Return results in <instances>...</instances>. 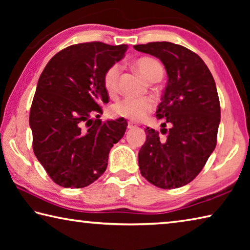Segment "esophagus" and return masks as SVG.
<instances>
[{
    "instance_id": "esophagus-1",
    "label": "esophagus",
    "mask_w": 250,
    "mask_h": 250,
    "mask_svg": "<svg viewBox=\"0 0 250 250\" xmlns=\"http://www.w3.org/2000/svg\"><path fill=\"white\" fill-rule=\"evenodd\" d=\"M137 126V125L133 124V122H128V128L129 129H132V128H135Z\"/></svg>"
}]
</instances>
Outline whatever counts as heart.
<instances>
[{
  "instance_id": "b5f03b06",
  "label": "heart",
  "mask_w": 250,
  "mask_h": 250,
  "mask_svg": "<svg viewBox=\"0 0 250 250\" xmlns=\"http://www.w3.org/2000/svg\"><path fill=\"white\" fill-rule=\"evenodd\" d=\"M134 67L145 79L149 82L156 76L163 75V67L158 61L150 57H143L134 62ZM120 66H110L104 75V87L109 96H116L119 83ZM154 107L153 101L146 98H125L112 105V112L118 117L139 121L145 119Z\"/></svg>"
}]
</instances>
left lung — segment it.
Segmentation results:
<instances>
[{
    "label": "left lung",
    "mask_w": 250,
    "mask_h": 250,
    "mask_svg": "<svg viewBox=\"0 0 250 250\" xmlns=\"http://www.w3.org/2000/svg\"><path fill=\"white\" fill-rule=\"evenodd\" d=\"M163 62L167 83L156 109L171 128L159 132L149 126L139 151L143 177L160 188H177L193 181L204 167L217 142L221 105L216 84L208 67L197 54L170 42L133 46Z\"/></svg>",
    "instance_id": "obj_1"
}]
</instances>
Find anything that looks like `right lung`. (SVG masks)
<instances>
[{
	"mask_svg": "<svg viewBox=\"0 0 250 250\" xmlns=\"http://www.w3.org/2000/svg\"><path fill=\"white\" fill-rule=\"evenodd\" d=\"M126 49L101 42L71 45L55 55L41 75L29 112L33 150L62 188H84L99 179L110 150L124 137L125 119L103 122L99 117L100 105L109 101L104 75Z\"/></svg>",
	"mask_w": 250,
	"mask_h": 250,
	"instance_id": "1",
	"label": "right lung"
}]
</instances>
